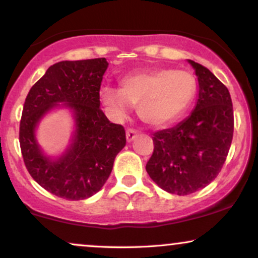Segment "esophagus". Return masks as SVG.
<instances>
[{"label":"esophagus","mask_w":258,"mask_h":258,"mask_svg":"<svg viewBox=\"0 0 258 258\" xmlns=\"http://www.w3.org/2000/svg\"><path fill=\"white\" fill-rule=\"evenodd\" d=\"M136 136H137V131L133 128H127L126 131V139L127 142H132L133 139L136 138Z\"/></svg>","instance_id":"obj_1"}]
</instances>
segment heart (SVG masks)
<instances>
[{
    "label": "heart",
    "instance_id": "heart-1",
    "mask_svg": "<svg viewBox=\"0 0 258 258\" xmlns=\"http://www.w3.org/2000/svg\"><path fill=\"white\" fill-rule=\"evenodd\" d=\"M198 91L197 78L190 72L158 69L130 74L120 80V88L105 86L99 99L111 117L121 120L131 106L148 125L161 127L178 120L193 104Z\"/></svg>",
    "mask_w": 258,
    "mask_h": 258
}]
</instances>
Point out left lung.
I'll use <instances>...</instances> for the list:
<instances>
[{
	"mask_svg": "<svg viewBox=\"0 0 258 258\" xmlns=\"http://www.w3.org/2000/svg\"><path fill=\"white\" fill-rule=\"evenodd\" d=\"M199 98L190 116L156 132L146 170L160 188L188 195L205 188L221 172L233 139L234 114L228 88L207 68L193 60Z\"/></svg>",
	"mask_w": 258,
	"mask_h": 258,
	"instance_id": "1",
	"label": "left lung"
}]
</instances>
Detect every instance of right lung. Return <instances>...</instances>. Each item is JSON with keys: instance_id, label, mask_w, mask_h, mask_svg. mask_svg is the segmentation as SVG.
<instances>
[{"instance_id": "obj_1", "label": "right lung", "mask_w": 258, "mask_h": 258, "mask_svg": "<svg viewBox=\"0 0 258 258\" xmlns=\"http://www.w3.org/2000/svg\"><path fill=\"white\" fill-rule=\"evenodd\" d=\"M105 58L53 64L26 96L19 143L26 170L47 191L67 200H84L100 190L110 176L115 156L126 146L123 126L111 123L99 108ZM65 102L76 111L72 147L59 160L42 155L33 131L44 112Z\"/></svg>"}]
</instances>
